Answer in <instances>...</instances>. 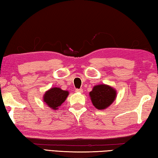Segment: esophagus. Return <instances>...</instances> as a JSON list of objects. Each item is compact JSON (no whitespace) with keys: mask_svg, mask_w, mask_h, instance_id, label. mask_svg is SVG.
I'll return each mask as SVG.
<instances>
[{"mask_svg":"<svg viewBox=\"0 0 158 158\" xmlns=\"http://www.w3.org/2000/svg\"><path fill=\"white\" fill-rule=\"evenodd\" d=\"M75 92H76V93H83V89H82V88L76 89Z\"/></svg>","mask_w":158,"mask_h":158,"instance_id":"1","label":"esophagus"}]
</instances>
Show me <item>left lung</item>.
<instances>
[{
	"instance_id": "8db88e82",
	"label": "left lung",
	"mask_w": 158,
	"mask_h": 158,
	"mask_svg": "<svg viewBox=\"0 0 158 158\" xmlns=\"http://www.w3.org/2000/svg\"><path fill=\"white\" fill-rule=\"evenodd\" d=\"M90 97L94 106L97 109H104L114 102L116 92L113 88L104 84L94 86L90 92Z\"/></svg>"
}]
</instances>
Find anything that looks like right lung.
I'll list each match as a JSON object with an SVG mask.
<instances>
[{"instance_id":"add662e5","label":"right lung","mask_w":158,"mask_h":158,"mask_svg":"<svg viewBox=\"0 0 158 158\" xmlns=\"http://www.w3.org/2000/svg\"><path fill=\"white\" fill-rule=\"evenodd\" d=\"M68 95V91L63 90L59 88H52L45 93L44 100L49 107L57 110L58 107L65 102Z\"/></svg>"}]
</instances>
